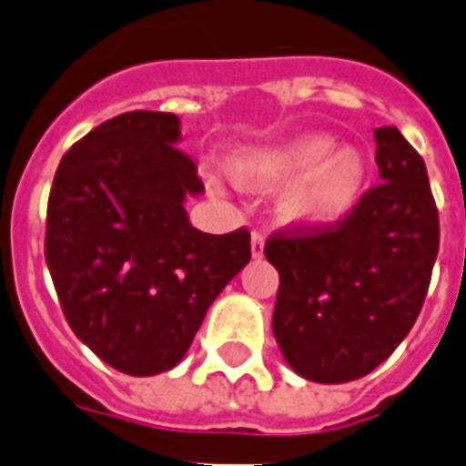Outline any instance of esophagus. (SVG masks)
<instances>
[{"label":"esophagus","instance_id":"obj_1","mask_svg":"<svg viewBox=\"0 0 466 466\" xmlns=\"http://www.w3.org/2000/svg\"><path fill=\"white\" fill-rule=\"evenodd\" d=\"M263 248H266V237L260 232L251 234V256L253 258H263Z\"/></svg>","mask_w":466,"mask_h":466}]
</instances>
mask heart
<instances>
[{"instance_id": "1", "label": "heart", "mask_w": 466, "mask_h": 466, "mask_svg": "<svg viewBox=\"0 0 466 466\" xmlns=\"http://www.w3.org/2000/svg\"><path fill=\"white\" fill-rule=\"evenodd\" d=\"M229 174L246 191L278 188L272 213L278 225L299 234L335 229L364 200L369 160L354 146L335 147L328 134H304L239 147L229 155Z\"/></svg>"}]
</instances>
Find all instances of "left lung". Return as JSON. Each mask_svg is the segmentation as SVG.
Masks as SVG:
<instances>
[{"instance_id":"8db88e82","label":"left lung","mask_w":466,"mask_h":466,"mask_svg":"<svg viewBox=\"0 0 466 466\" xmlns=\"http://www.w3.org/2000/svg\"><path fill=\"white\" fill-rule=\"evenodd\" d=\"M380 181L335 229L275 234L272 332L294 373L350 383L410 335L438 256V210L421 155L397 127L373 131Z\"/></svg>"}]
</instances>
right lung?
Returning <instances> with one entry per match:
<instances>
[{"label": "right lung", "instance_id": "obj_1", "mask_svg": "<svg viewBox=\"0 0 466 466\" xmlns=\"http://www.w3.org/2000/svg\"><path fill=\"white\" fill-rule=\"evenodd\" d=\"M172 112L136 109L71 146L47 203L45 260L71 330L128 376L179 364L218 294L251 260V234H206L203 194Z\"/></svg>", "mask_w": 466, "mask_h": 466}]
</instances>
